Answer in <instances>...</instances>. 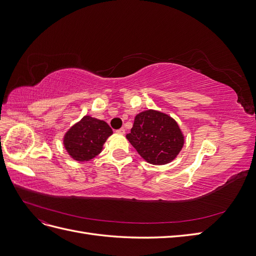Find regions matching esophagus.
<instances>
[{
  "label": "esophagus",
  "mask_w": 256,
  "mask_h": 256,
  "mask_svg": "<svg viewBox=\"0 0 256 256\" xmlns=\"http://www.w3.org/2000/svg\"><path fill=\"white\" fill-rule=\"evenodd\" d=\"M116 132L120 134H125L126 131H125V129H124V128H120V129H118V130H116Z\"/></svg>",
  "instance_id": "esophagus-1"
}]
</instances>
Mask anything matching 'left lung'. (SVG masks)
Here are the masks:
<instances>
[{
    "label": "left lung",
    "mask_w": 256,
    "mask_h": 256,
    "mask_svg": "<svg viewBox=\"0 0 256 256\" xmlns=\"http://www.w3.org/2000/svg\"><path fill=\"white\" fill-rule=\"evenodd\" d=\"M126 138L143 159L157 166L174 160L184 146L178 124L168 114L154 110L138 113Z\"/></svg>",
    "instance_id": "left-lung-1"
}]
</instances>
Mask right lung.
I'll list each match as a JSON object with an SVG mask.
<instances>
[{
  "label": "right lung",
  "mask_w": 256,
  "mask_h": 256,
  "mask_svg": "<svg viewBox=\"0 0 256 256\" xmlns=\"http://www.w3.org/2000/svg\"><path fill=\"white\" fill-rule=\"evenodd\" d=\"M112 134V129L104 120L86 115L67 131L64 146L74 160L88 161L102 150L104 142Z\"/></svg>",
  "instance_id": "1"
}]
</instances>
